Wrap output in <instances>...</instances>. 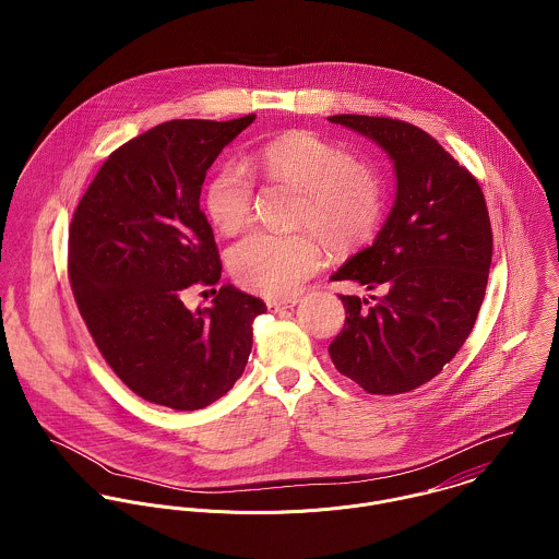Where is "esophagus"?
I'll list each match as a JSON object with an SVG mask.
<instances>
[{
    "label": "esophagus",
    "mask_w": 559,
    "mask_h": 559,
    "mask_svg": "<svg viewBox=\"0 0 559 559\" xmlns=\"http://www.w3.org/2000/svg\"><path fill=\"white\" fill-rule=\"evenodd\" d=\"M297 304H299V299H295V297H290V299H269L266 308H269V312H280V310H290Z\"/></svg>",
    "instance_id": "1"
}]
</instances>
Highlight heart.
I'll return each instance as SVG.
<instances>
[{
  "label": "heart",
  "mask_w": 559,
  "mask_h": 559,
  "mask_svg": "<svg viewBox=\"0 0 559 559\" xmlns=\"http://www.w3.org/2000/svg\"><path fill=\"white\" fill-rule=\"evenodd\" d=\"M253 167L273 182L301 191L295 224L312 228L333 251H348L379 228L383 189L364 163L310 131H288L253 153ZM253 180L237 165H219L204 187V206L217 230L235 235L249 222ZM320 264V249L310 233H251L230 251V271L242 288L288 297Z\"/></svg>",
  "instance_id": "1"
}]
</instances>
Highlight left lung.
<instances>
[{
	"label": "left lung",
	"mask_w": 559,
	"mask_h": 559,
	"mask_svg": "<svg viewBox=\"0 0 559 559\" xmlns=\"http://www.w3.org/2000/svg\"><path fill=\"white\" fill-rule=\"evenodd\" d=\"M329 122L374 142L396 176L379 235L331 275L383 295L374 306L340 295L346 322L329 355L368 394H404L443 370L478 319L492 255L484 193L437 140L408 122L355 114Z\"/></svg>",
	"instance_id": "1"
}]
</instances>
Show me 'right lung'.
<instances>
[{
	"mask_svg": "<svg viewBox=\"0 0 559 559\" xmlns=\"http://www.w3.org/2000/svg\"><path fill=\"white\" fill-rule=\"evenodd\" d=\"M255 120H169L103 163L69 233L81 317L120 381L140 399L198 411L239 381L266 306L224 284L211 308L182 290L217 284L222 262L200 211L206 169Z\"/></svg>",
	"mask_w": 559,
	"mask_h": 559,
	"instance_id": "right-lung-1",
	"label": "right lung"
}]
</instances>
